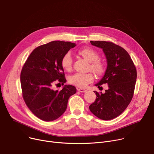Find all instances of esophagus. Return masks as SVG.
<instances>
[{
    "label": "esophagus",
    "mask_w": 154,
    "mask_h": 154,
    "mask_svg": "<svg viewBox=\"0 0 154 154\" xmlns=\"http://www.w3.org/2000/svg\"><path fill=\"white\" fill-rule=\"evenodd\" d=\"M77 90L79 92H81V93H85L87 91L86 89H83V88H77Z\"/></svg>",
    "instance_id": "obj_1"
}]
</instances>
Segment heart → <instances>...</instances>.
Masks as SVG:
<instances>
[{"mask_svg": "<svg viewBox=\"0 0 154 154\" xmlns=\"http://www.w3.org/2000/svg\"><path fill=\"white\" fill-rule=\"evenodd\" d=\"M78 54L89 62V69H91L93 73L98 76H102L106 71V66L105 63L99 59V55L95 50L85 47L78 50ZM61 66L63 69L66 71H71L73 66V60L69 52L63 55L61 59ZM94 79V75L89 72L88 73H76L68 77V83L78 87H85L87 85L92 83Z\"/></svg>", "mask_w": 154, "mask_h": 154, "instance_id": "1", "label": "heart"}]
</instances>
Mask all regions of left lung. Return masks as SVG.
Here are the masks:
<instances>
[{
  "mask_svg": "<svg viewBox=\"0 0 154 154\" xmlns=\"http://www.w3.org/2000/svg\"><path fill=\"white\" fill-rule=\"evenodd\" d=\"M90 42L103 49L107 61L104 76L96 86L100 89L102 85L107 84L109 88L104 93L94 91L96 99L89 108L98 118L111 120L121 114L132 100L137 78L136 68L128 51L119 45L106 41Z\"/></svg>",
  "mask_w": 154,
  "mask_h": 154,
  "instance_id": "1",
  "label": "left lung"
}]
</instances>
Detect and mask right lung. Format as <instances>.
<instances>
[{"instance_id": "1", "label": "right lung", "mask_w": 154, "mask_h": 154, "mask_svg": "<svg viewBox=\"0 0 154 154\" xmlns=\"http://www.w3.org/2000/svg\"><path fill=\"white\" fill-rule=\"evenodd\" d=\"M75 46V43L63 41L40 45L30 53L22 67L23 99L31 112L43 121L60 117L66 109L69 97L76 92L72 85H65L60 91L53 89L57 82L63 85L66 81L61 59Z\"/></svg>"}]
</instances>
